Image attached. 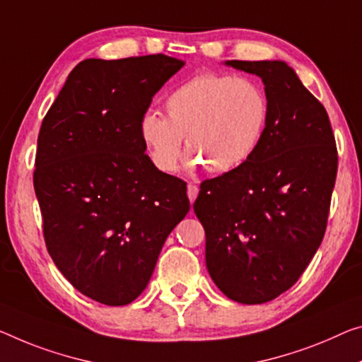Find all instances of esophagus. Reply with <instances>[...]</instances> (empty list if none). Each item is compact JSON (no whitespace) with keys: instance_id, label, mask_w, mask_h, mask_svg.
<instances>
[{"instance_id":"34e87169","label":"esophagus","mask_w":362,"mask_h":362,"mask_svg":"<svg viewBox=\"0 0 362 362\" xmlns=\"http://www.w3.org/2000/svg\"><path fill=\"white\" fill-rule=\"evenodd\" d=\"M197 194H199V187L196 185H187V197L191 200V204L196 200Z\"/></svg>"}]
</instances>
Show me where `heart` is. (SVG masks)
<instances>
[{
    "mask_svg": "<svg viewBox=\"0 0 362 362\" xmlns=\"http://www.w3.org/2000/svg\"><path fill=\"white\" fill-rule=\"evenodd\" d=\"M166 116L147 111L139 134L163 173L176 170L182 137L189 166L210 173L239 168L257 150L269 123V100L257 82L228 74L194 76L166 97Z\"/></svg>",
    "mask_w": 362,
    "mask_h": 362,
    "instance_id": "obj_1",
    "label": "heart"
}]
</instances>
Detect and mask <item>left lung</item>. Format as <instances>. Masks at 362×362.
Listing matches in <instances>:
<instances>
[{"instance_id":"left-lung-1","label":"left lung","mask_w":362,"mask_h":362,"mask_svg":"<svg viewBox=\"0 0 362 362\" xmlns=\"http://www.w3.org/2000/svg\"><path fill=\"white\" fill-rule=\"evenodd\" d=\"M262 79L269 123L239 168L200 185L194 212L218 290L262 304L294 285L324 238L338 155L329 115L285 61H225Z\"/></svg>"}]
</instances>
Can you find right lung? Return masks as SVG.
Listing matches in <instances>:
<instances>
[{
  "instance_id": "1",
  "label": "right lung",
  "mask_w": 362,
  "mask_h": 362,
  "mask_svg": "<svg viewBox=\"0 0 362 362\" xmlns=\"http://www.w3.org/2000/svg\"><path fill=\"white\" fill-rule=\"evenodd\" d=\"M185 61L86 59L71 71L37 142L33 187L54 265L107 305L134 301L189 212L186 182L146 155L139 123Z\"/></svg>"
}]
</instances>
